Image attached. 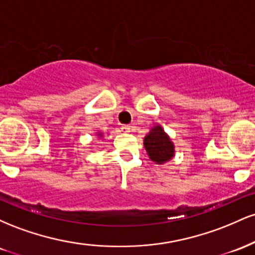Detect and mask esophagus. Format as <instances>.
Listing matches in <instances>:
<instances>
[{"label": "esophagus", "mask_w": 255, "mask_h": 255, "mask_svg": "<svg viewBox=\"0 0 255 255\" xmlns=\"http://www.w3.org/2000/svg\"><path fill=\"white\" fill-rule=\"evenodd\" d=\"M121 129L126 131V133H130V131L133 130V127H131V126H129V125H122Z\"/></svg>", "instance_id": "esophagus-1"}]
</instances>
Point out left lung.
<instances>
[{"mask_svg": "<svg viewBox=\"0 0 255 255\" xmlns=\"http://www.w3.org/2000/svg\"><path fill=\"white\" fill-rule=\"evenodd\" d=\"M144 145L151 159L158 164H162L174 156V145L159 126L152 128L146 135Z\"/></svg>", "mask_w": 255, "mask_h": 255, "instance_id": "8db88e82", "label": "left lung"}]
</instances>
